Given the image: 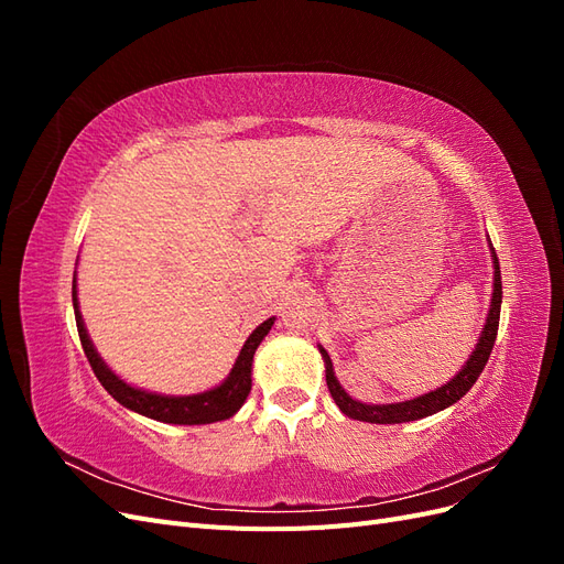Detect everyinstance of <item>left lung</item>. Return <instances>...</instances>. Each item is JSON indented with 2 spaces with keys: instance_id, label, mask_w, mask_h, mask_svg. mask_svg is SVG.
<instances>
[{
  "instance_id": "obj_1",
  "label": "left lung",
  "mask_w": 564,
  "mask_h": 564,
  "mask_svg": "<svg viewBox=\"0 0 564 564\" xmlns=\"http://www.w3.org/2000/svg\"><path fill=\"white\" fill-rule=\"evenodd\" d=\"M491 249V263H494V292H491V305H489V313H487V322H485V329L477 338V346L470 352V357L466 360V365L458 369L456 377L445 383L442 388H435L431 392H425V395H419L414 400H404V402H392V404H365V402H357L352 400L348 392L340 388L338 379L334 377V365H332V357L327 355L322 346V360H324V373H327V386L334 402L338 404L340 412L350 419L357 421H367V423H406V421H419L425 419L431 414L442 412V409L452 406L454 402H458L460 398L466 395V392L473 388V383L480 377L491 348H494V340H497V332H499V315H501V268H499V259H497V251L489 245Z\"/></svg>"
}]
</instances>
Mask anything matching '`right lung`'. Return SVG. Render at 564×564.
<instances>
[{
  "label": "right lung",
  "mask_w": 564,
  "mask_h": 564,
  "mask_svg": "<svg viewBox=\"0 0 564 564\" xmlns=\"http://www.w3.org/2000/svg\"><path fill=\"white\" fill-rule=\"evenodd\" d=\"M73 305H75V319H77V332L84 355L100 381L110 395L131 412L143 414L148 419H155L162 423H176V425H202V423H214V421H226L230 419L237 409H240L251 390V362L253 352L261 346V340L268 336L270 327L275 324V317L265 319L263 324L256 327L245 346L237 355V360L228 373V379L212 388L197 392V395H160V392H148L143 388H133L127 381H122L117 373L104 362L91 344V338L84 327V319L79 313V301H77V275L73 278Z\"/></svg>",
  "instance_id": "add662e5"
}]
</instances>
